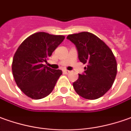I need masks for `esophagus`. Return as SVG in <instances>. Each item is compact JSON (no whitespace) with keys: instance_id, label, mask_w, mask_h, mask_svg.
Here are the masks:
<instances>
[{"instance_id":"esophagus-1","label":"esophagus","mask_w":131,"mask_h":131,"mask_svg":"<svg viewBox=\"0 0 131 131\" xmlns=\"http://www.w3.org/2000/svg\"><path fill=\"white\" fill-rule=\"evenodd\" d=\"M63 73H65V74H68V73H70V71H68V70H64Z\"/></svg>"}]
</instances>
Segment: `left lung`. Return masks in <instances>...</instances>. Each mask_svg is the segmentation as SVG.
<instances>
[{
  "instance_id": "8db88e82",
  "label": "left lung",
  "mask_w": 131,
  "mask_h": 131,
  "mask_svg": "<svg viewBox=\"0 0 131 131\" xmlns=\"http://www.w3.org/2000/svg\"><path fill=\"white\" fill-rule=\"evenodd\" d=\"M67 39L74 44L78 59L87 63L84 73L73 83L81 97L95 100L111 88L117 73V63L112 50L99 38L88 32L71 34Z\"/></svg>"
}]
</instances>
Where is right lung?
<instances>
[{
    "label": "right lung",
    "instance_id": "add662e5",
    "mask_svg": "<svg viewBox=\"0 0 131 131\" xmlns=\"http://www.w3.org/2000/svg\"><path fill=\"white\" fill-rule=\"evenodd\" d=\"M64 39L63 36L39 32L20 45L13 59L12 71L16 84L27 96L38 100L53 91L62 71L43 63Z\"/></svg>",
    "mask_w": 131,
    "mask_h": 131
}]
</instances>
